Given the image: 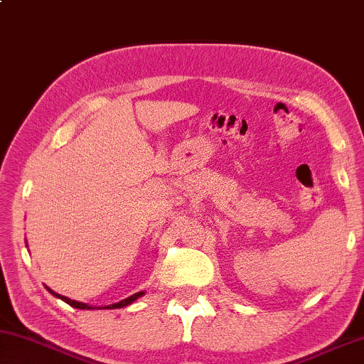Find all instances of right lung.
<instances>
[{"mask_svg":"<svg viewBox=\"0 0 364 364\" xmlns=\"http://www.w3.org/2000/svg\"><path fill=\"white\" fill-rule=\"evenodd\" d=\"M46 289L50 292V294L55 296V297H59V299H62L63 302H67L68 305H72V307H75V309H81V310H89V309H92L91 305H87V304H82V302H76V301H72V299H68V297H65V296H60V294H57V292H54L53 289H49L48 286H46ZM144 294H145L144 291L136 292V294H132L131 297H126V299H123V301H119L118 304L105 305V307H102V309H123V307H126V305H129V304H132L134 301H137V299H139V297H142Z\"/></svg>","mask_w":364,"mask_h":364,"instance_id":"1","label":"right lung"}]
</instances>
